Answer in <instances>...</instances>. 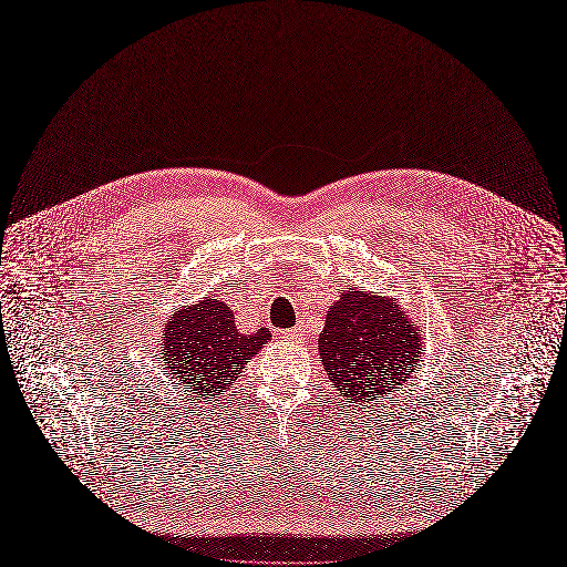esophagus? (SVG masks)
<instances>
[{"label":"esophagus","instance_id":"esophagus-1","mask_svg":"<svg viewBox=\"0 0 567 567\" xmlns=\"http://www.w3.org/2000/svg\"><path fill=\"white\" fill-rule=\"evenodd\" d=\"M285 337L291 339V341H298V334H296V332H285Z\"/></svg>","mask_w":567,"mask_h":567}]
</instances>
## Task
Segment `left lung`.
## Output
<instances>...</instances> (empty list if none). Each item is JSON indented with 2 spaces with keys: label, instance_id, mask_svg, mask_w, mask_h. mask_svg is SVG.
<instances>
[{
  "label": "left lung",
  "instance_id": "left-lung-1",
  "mask_svg": "<svg viewBox=\"0 0 567 567\" xmlns=\"http://www.w3.org/2000/svg\"><path fill=\"white\" fill-rule=\"evenodd\" d=\"M318 352L341 406L370 409L415 372L424 352L422 330L392 298L352 289L330 307Z\"/></svg>",
  "mask_w": 567,
  "mask_h": 567
}]
</instances>
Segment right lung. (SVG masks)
I'll return each instance as SVG.
<instances>
[{"instance_id":"add662e5","label":"right lung","mask_w":567,"mask_h":567,"mask_svg":"<svg viewBox=\"0 0 567 567\" xmlns=\"http://www.w3.org/2000/svg\"><path fill=\"white\" fill-rule=\"evenodd\" d=\"M269 341L267 328L241 334L235 328L233 309L208 296L171 313L156 343L164 352L168 374L190 396L213 401L226 394L251 357Z\"/></svg>"}]
</instances>
